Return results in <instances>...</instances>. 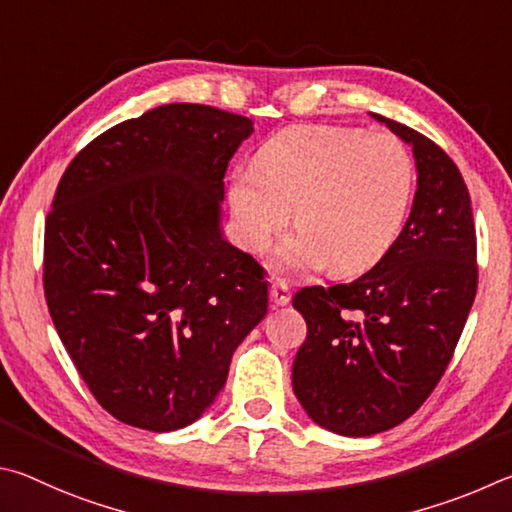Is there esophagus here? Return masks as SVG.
Returning a JSON list of instances; mask_svg holds the SVG:
<instances>
[{
    "instance_id": "1",
    "label": "esophagus",
    "mask_w": 512,
    "mask_h": 512,
    "mask_svg": "<svg viewBox=\"0 0 512 512\" xmlns=\"http://www.w3.org/2000/svg\"><path fill=\"white\" fill-rule=\"evenodd\" d=\"M270 299H272V306H274V308L288 306L290 299H292V294H290V290H288V285H285V283H272V288H270Z\"/></svg>"
}]
</instances>
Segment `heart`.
<instances>
[{
    "label": "heart",
    "mask_w": 512,
    "mask_h": 512,
    "mask_svg": "<svg viewBox=\"0 0 512 512\" xmlns=\"http://www.w3.org/2000/svg\"><path fill=\"white\" fill-rule=\"evenodd\" d=\"M414 161L391 134L339 125H292L229 179L238 240L263 251L290 220L299 231L276 251L281 272L328 267L355 274L387 254L414 195Z\"/></svg>",
    "instance_id": "heart-1"
}]
</instances>
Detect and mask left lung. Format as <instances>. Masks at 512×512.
Returning a JSON list of instances; mask_svg holds the SVG:
<instances>
[{"label": "left lung", "mask_w": 512, "mask_h": 512, "mask_svg": "<svg viewBox=\"0 0 512 512\" xmlns=\"http://www.w3.org/2000/svg\"><path fill=\"white\" fill-rule=\"evenodd\" d=\"M373 119L414 152L418 182L405 227L360 279L292 299L308 324L292 366L294 396L319 427L342 436L387 432L423 405L477 294V233L459 168L420 132Z\"/></svg>", "instance_id": "8db88e82"}]
</instances>
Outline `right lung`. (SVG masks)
Masks as SVG:
<instances>
[{
  "label": "right lung",
  "instance_id": "right-lung-1",
  "mask_svg": "<svg viewBox=\"0 0 512 512\" xmlns=\"http://www.w3.org/2000/svg\"><path fill=\"white\" fill-rule=\"evenodd\" d=\"M254 123L170 103L78 152L44 224V297L107 414L175 432L213 405L267 315V281L222 233L224 173Z\"/></svg>",
  "mask_w": 512,
  "mask_h": 512
}]
</instances>
